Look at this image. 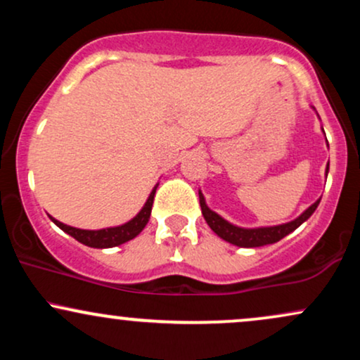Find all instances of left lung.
I'll return each instance as SVG.
<instances>
[{"mask_svg":"<svg viewBox=\"0 0 360 360\" xmlns=\"http://www.w3.org/2000/svg\"><path fill=\"white\" fill-rule=\"evenodd\" d=\"M315 110V108H313ZM318 115V113H316ZM320 118V117H318ZM323 130V128H321ZM325 134V131H323ZM328 146V143H326ZM328 164H326L325 169V176H328ZM321 198L313 203L311 206H308L303 213L300 214L298 218L295 220L283 223V225H274V226H255V229H245V226H238L230 223L229 220L220 217L217 212H213L208 205H206V200L203 196V193L200 191V206H201V213H203L206 223H208L210 229L213 230L218 237L223 238L225 242L232 243V245L237 247H262V245H269V243H276L279 242L281 238H284L286 235H289L291 232H295L296 229L308 220L315 210L320 205Z\"/></svg>","mask_w":360,"mask_h":360,"instance_id":"1","label":"left lung"}]
</instances>
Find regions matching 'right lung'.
Listing matches in <instances>:
<instances>
[{"instance_id": "1", "label": "right lung", "mask_w": 360, "mask_h": 360, "mask_svg": "<svg viewBox=\"0 0 360 360\" xmlns=\"http://www.w3.org/2000/svg\"><path fill=\"white\" fill-rule=\"evenodd\" d=\"M157 186H159V183L152 188V191L148 194L146 205L142 206V210H140L131 220L123 223V225L108 226V229H100V230H82V229H76V226L65 225V223L56 220V218L52 217L51 220L59 226L62 232L71 235V237L76 238L77 242L84 243V245L88 247H93V249H110V247L122 245V243H125L128 240H131V238L137 237V235L146 229L148 218H150L152 203H154Z\"/></svg>"}]
</instances>
